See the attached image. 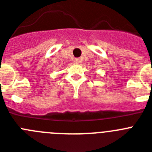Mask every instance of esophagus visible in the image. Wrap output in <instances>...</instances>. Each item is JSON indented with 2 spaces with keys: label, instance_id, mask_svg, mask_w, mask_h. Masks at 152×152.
Here are the masks:
<instances>
[{
  "label": "esophagus",
  "instance_id": "34e87169",
  "mask_svg": "<svg viewBox=\"0 0 152 152\" xmlns=\"http://www.w3.org/2000/svg\"><path fill=\"white\" fill-rule=\"evenodd\" d=\"M74 62L79 63V62H80V58H75V59H74Z\"/></svg>",
  "mask_w": 152,
  "mask_h": 152
}]
</instances>
